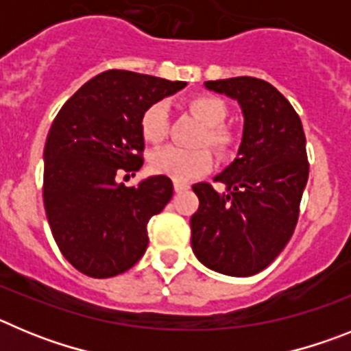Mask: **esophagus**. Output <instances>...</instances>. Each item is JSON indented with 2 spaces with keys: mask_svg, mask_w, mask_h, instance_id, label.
Wrapping results in <instances>:
<instances>
[{
  "mask_svg": "<svg viewBox=\"0 0 351 351\" xmlns=\"http://www.w3.org/2000/svg\"><path fill=\"white\" fill-rule=\"evenodd\" d=\"M188 188H190V184H184V182H178V181L173 182V190L178 191V193H179V191L188 190Z\"/></svg>",
  "mask_w": 351,
  "mask_h": 351,
  "instance_id": "1",
  "label": "esophagus"
}]
</instances>
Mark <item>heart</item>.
<instances>
[{
  "mask_svg": "<svg viewBox=\"0 0 351 351\" xmlns=\"http://www.w3.org/2000/svg\"><path fill=\"white\" fill-rule=\"evenodd\" d=\"M191 112L206 125V132L200 141L213 145L219 154H230L237 147V135L230 126L223 125L226 117V105L218 96L197 95L188 101ZM169 126V112L163 101L151 104L141 116L142 137L151 144H158L165 138ZM153 172L169 176L178 182L190 181L213 169V154L207 147L184 149L178 145H167L154 151L149 158Z\"/></svg>",
  "mask_w": 351,
  "mask_h": 351,
  "instance_id": "1",
  "label": "heart"
}]
</instances>
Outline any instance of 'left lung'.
<instances>
[{
	"label": "left lung",
	"instance_id": "8db88e82",
	"mask_svg": "<svg viewBox=\"0 0 351 351\" xmlns=\"http://www.w3.org/2000/svg\"><path fill=\"white\" fill-rule=\"evenodd\" d=\"M210 91L243 108V142L232 165L193 186L200 206L191 216V247L206 267L246 278L271 265L299 219L308 182L306 135L299 114L272 84L255 77L207 80Z\"/></svg>",
	"mask_w": 351,
	"mask_h": 351
}]
</instances>
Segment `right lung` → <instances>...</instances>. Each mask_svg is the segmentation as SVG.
Segmentation results:
<instances>
[{
    "label": "right lung",
    "mask_w": 351,
    "mask_h": 351,
    "mask_svg": "<svg viewBox=\"0 0 351 351\" xmlns=\"http://www.w3.org/2000/svg\"><path fill=\"white\" fill-rule=\"evenodd\" d=\"M186 82L107 70L86 82L56 116L43 149V206L54 241L82 274L112 278L147 250V223L173 186L153 176L126 188L117 173L144 163L141 116Z\"/></svg>",
    "instance_id": "add662e5"
}]
</instances>
